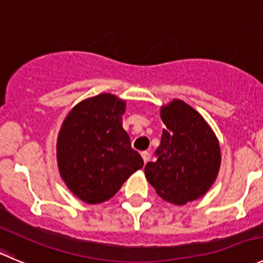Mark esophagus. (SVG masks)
Segmentation results:
<instances>
[{"label":"esophagus","instance_id":"esophagus-1","mask_svg":"<svg viewBox=\"0 0 263 263\" xmlns=\"http://www.w3.org/2000/svg\"><path fill=\"white\" fill-rule=\"evenodd\" d=\"M142 157H143V161H144V163H147L148 161H149V152H147V151L142 152Z\"/></svg>","mask_w":263,"mask_h":263}]
</instances>
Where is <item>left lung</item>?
<instances>
[{
    "mask_svg": "<svg viewBox=\"0 0 263 263\" xmlns=\"http://www.w3.org/2000/svg\"><path fill=\"white\" fill-rule=\"evenodd\" d=\"M166 129L156 149L155 162L144 167L156 193L173 204L196 201L215 183L221 165L217 137L203 116L181 100L161 106Z\"/></svg>",
    "mask_w": 263,
    "mask_h": 263,
    "instance_id": "8db88e82",
    "label": "left lung"
}]
</instances>
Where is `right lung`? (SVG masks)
I'll list each match as a JSON object with an SVG mask.
<instances>
[{
  "instance_id": "right-lung-1",
  "label": "right lung",
  "mask_w": 263,
  "mask_h": 263,
  "mask_svg": "<svg viewBox=\"0 0 263 263\" xmlns=\"http://www.w3.org/2000/svg\"><path fill=\"white\" fill-rule=\"evenodd\" d=\"M125 107L118 96L101 93L80 101L62 123L56 144L60 176L85 203L108 201L143 167L123 128Z\"/></svg>"
}]
</instances>
